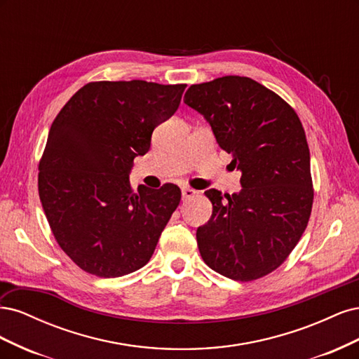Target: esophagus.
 I'll return each mask as SVG.
<instances>
[{"mask_svg": "<svg viewBox=\"0 0 359 359\" xmlns=\"http://www.w3.org/2000/svg\"><path fill=\"white\" fill-rule=\"evenodd\" d=\"M181 193H182V201H190L194 196H198V191L193 189H189V187H182Z\"/></svg>", "mask_w": 359, "mask_h": 359, "instance_id": "obj_1", "label": "esophagus"}]
</instances>
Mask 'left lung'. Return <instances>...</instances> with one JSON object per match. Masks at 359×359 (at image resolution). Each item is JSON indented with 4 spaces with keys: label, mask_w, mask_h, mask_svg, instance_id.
Listing matches in <instances>:
<instances>
[{
    "label": "left lung",
    "mask_w": 359,
    "mask_h": 359,
    "mask_svg": "<svg viewBox=\"0 0 359 359\" xmlns=\"http://www.w3.org/2000/svg\"><path fill=\"white\" fill-rule=\"evenodd\" d=\"M184 103L212 128L241 190L210 189L212 215L196 231L203 262L227 278L252 281L273 273L298 244L310 219V151L297 112L245 76L191 85Z\"/></svg>",
    "instance_id": "obj_1"
}]
</instances>
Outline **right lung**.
<instances>
[{"mask_svg":"<svg viewBox=\"0 0 359 359\" xmlns=\"http://www.w3.org/2000/svg\"><path fill=\"white\" fill-rule=\"evenodd\" d=\"M186 86L91 82L53 119L39 165L40 202L57 243L86 273L121 277L153 256L181 190L165 184L135 191L128 175Z\"/></svg>","mask_w":359,"mask_h":359,"instance_id":"obj_1","label":"right lung"}]
</instances>
